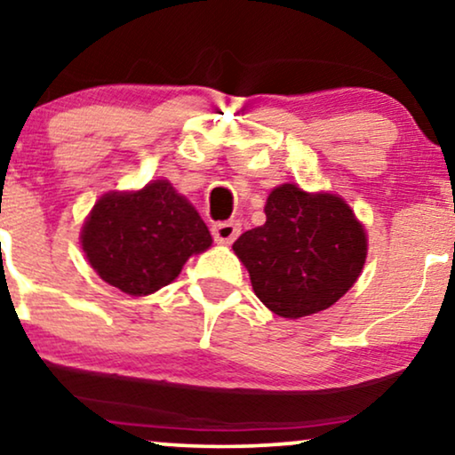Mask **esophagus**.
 Listing matches in <instances>:
<instances>
[{"instance_id": "esophagus-1", "label": "esophagus", "mask_w": 455, "mask_h": 455, "mask_svg": "<svg viewBox=\"0 0 455 455\" xmlns=\"http://www.w3.org/2000/svg\"><path fill=\"white\" fill-rule=\"evenodd\" d=\"M241 233V224L239 220H224V222H216L212 227V235H214L216 243L222 245H231L235 239L239 237Z\"/></svg>"}]
</instances>
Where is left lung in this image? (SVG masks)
Segmentation results:
<instances>
[{"mask_svg":"<svg viewBox=\"0 0 455 455\" xmlns=\"http://www.w3.org/2000/svg\"><path fill=\"white\" fill-rule=\"evenodd\" d=\"M266 222L233 243L253 293L283 318L318 314L358 281L368 239L354 210L332 193L284 183L270 191Z\"/></svg>","mask_w":455,"mask_h":455,"instance_id":"left-lung-1","label":"left lung"}]
</instances>
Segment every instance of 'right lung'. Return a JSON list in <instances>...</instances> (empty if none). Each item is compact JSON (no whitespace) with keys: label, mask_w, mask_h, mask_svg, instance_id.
<instances>
[{"label":"right lung","mask_w":455,"mask_h":455,"mask_svg":"<svg viewBox=\"0 0 455 455\" xmlns=\"http://www.w3.org/2000/svg\"><path fill=\"white\" fill-rule=\"evenodd\" d=\"M89 264L123 293H156L180 275L193 253L212 245L197 210L168 180L97 199L81 231Z\"/></svg>","instance_id":"add662e5"}]
</instances>
